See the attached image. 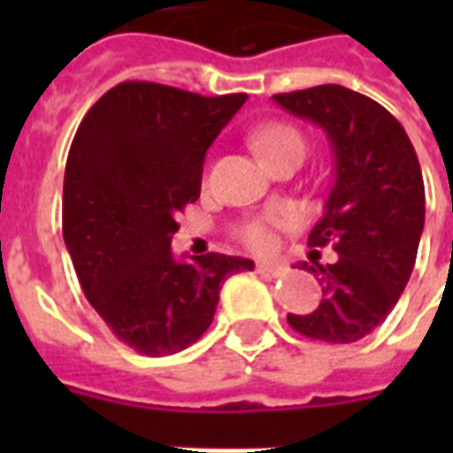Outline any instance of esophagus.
<instances>
[{
	"mask_svg": "<svg viewBox=\"0 0 453 453\" xmlns=\"http://www.w3.org/2000/svg\"><path fill=\"white\" fill-rule=\"evenodd\" d=\"M255 269H257V274L269 276V279H279V276L286 274V266L274 265V262H257Z\"/></svg>",
	"mask_w": 453,
	"mask_h": 453,
	"instance_id": "esophagus-1",
	"label": "esophagus"
}]
</instances>
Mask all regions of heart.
<instances>
[{"mask_svg":"<svg viewBox=\"0 0 453 453\" xmlns=\"http://www.w3.org/2000/svg\"><path fill=\"white\" fill-rule=\"evenodd\" d=\"M255 148L259 150V155L265 159L269 157V155H274V152H281V150L288 148L305 150V140L303 135L298 133V128H294L291 123H266V126H262V128L255 133ZM276 226H294V216L281 213V216L250 220V223L242 227V240H245V245L257 250V252L269 250V247L274 245Z\"/></svg>","mask_w":453,"mask_h":453,"instance_id":"obj_1","label":"heart"}]
</instances>
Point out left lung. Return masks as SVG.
<instances>
[{"label":"left lung","mask_w":453,"mask_h":453,"mask_svg":"<svg viewBox=\"0 0 453 453\" xmlns=\"http://www.w3.org/2000/svg\"><path fill=\"white\" fill-rule=\"evenodd\" d=\"M298 119L318 123L334 155V184L308 245H333L334 265H301L323 301L288 325L308 340L349 344L376 330L408 284L425 227V181L398 119L340 84L274 94Z\"/></svg>","instance_id":"1"}]
</instances>
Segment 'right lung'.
<instances>
[{"mask_svg":"<svg viewBox=\"0 0 453 453\" xmlns=\"http://www.w3.org/2000/svg\"><path fill=\"white\" fill-rule=\"evenodd\" d=\"M247 94L201 96L120 82L87 111L65 165L63 237L87 301L145 357L187 349L216 315L220 284L255 262L218 252L177 262L174 216L201 196L211 142Z\"/></svg>","mask_w":453,"mask_h":453,"instance_id":"obj_1","label":"right lung"}]
</instances>
